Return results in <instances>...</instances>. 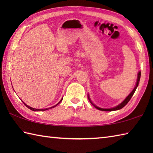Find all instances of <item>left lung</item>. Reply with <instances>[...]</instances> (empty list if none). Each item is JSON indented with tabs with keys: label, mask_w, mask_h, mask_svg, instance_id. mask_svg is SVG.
Listing matches in <instances>:
<instances>
[{
	"label": "left lung",
	"mask_w": 153,
	"mask_h": 153,
	"mask_svg": "<svg viewBox=\"0 0 153 153\" xmlns=\"http://www.w3.org/2000/svg\"><path fill=\"white\" fill-rule=\"evenodd\" d=\"M140 77H141V72L140 71H139V74H138V77H137V83H136V85H135V88L134 89V90L132 91V92L129 94V95L126 97V99L123 100V101L120 104V105H119L118 106H116V107H114V108H109V109H104V108H99V107H97V106H95V105H94L91 102V100L89 99V97H88V98H89V100H90V102H91L93 105L95 106V107L96 108H97V109H99V110H104V111H113V110H120V109H121V108H122L123 106H125L128 103V102L129 101V100H130V99H131V98L132 97V96L134 95V93H135V90H136V89H137V86H138V85H139V80H140Z\"/></svg>",
	"instance_id": "8db88e82"
}]
</instances>
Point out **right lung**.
Returning a JSON list of instances; mask_svg holds the SVG:
<instances>
[{
	"instance_id": "right-lung-1",
	"label": "right lung",
	"mask_w": 153,
	"mask_h": 153,
	"mask_svg": "<svg viewBox=\"0 0 153 153\" xmlns=\"http://www.w3.org/2000/svg\"><path fill=\"white\" fill-rule=\"evenodd\" d=\"M62 99L61 100H60V101L59 102H58V104H57V105H55V106H53V107H51V108H54V107H55V106H56L58 105V104H59L61 101H62ZM24 105H25V106H26L27 107V108H30V110H33V111H44V110H48V109H49V108H45V109H35V108H31V107H30V106H27V105H25V104L24 103Z\"/></svg>"
}]
</instances>
